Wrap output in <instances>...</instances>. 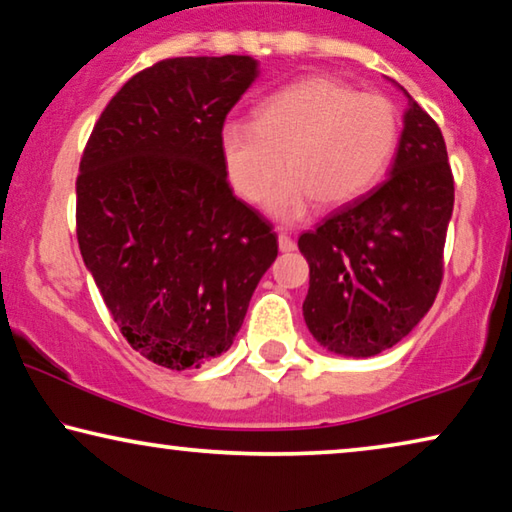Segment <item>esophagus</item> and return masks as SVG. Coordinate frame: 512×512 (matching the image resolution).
<instances>
[{
    "label": "esophagus",
    "instance_id": "obj_1",
    "mask_svg": "<svg viewBox=\"0 0 512 512\" xmlns=\"http://www.w3.org/2000/svg\"><path fill=\"white\" fill-rule=\"evenodd\" d=\"M278 246L282 253H292V250L296 248V241L285 230H278Z\"/></svg>",
    "mask_w": 512,
    "mask_h": 512
}]
</instances>
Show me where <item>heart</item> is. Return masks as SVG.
<instances>
[{
    "mask_svg": "<svg viewBox=\"0 0 512 512\" xmlns=\"http://www.w3.org/2000/svg\"><path fill=\"white\" fill-rule=\"evenodd\" d=\"M398 140V117L384 96L312 75L276 91L257 121L223 126V158L234 188L250 202L269 195L273 218L294 223L315 207H342L375 186Z\"/></svg>",
    "mask_w": 512,
    "mask_h": 512,
    "instance_id": "heart-1",
    "label": "heart"
}]
</instances>
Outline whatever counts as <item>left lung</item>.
Wrapping results in <instances>:
<instances>
[{"label":"left lung","mask_w":512,"mask_h":512,"mask_svg":"<svg viewBox=\"0 0 512 512\" xmlns=\"http://www.w3.org/2000/svg\"><path fill=\"white\" fill-rule=\"evenodd\" d=\"M402 94L409 108L388 179L299 239L310 264L305 324L319 345L349 358L398 345L432 308L444 276L455 200L446 142Z\"/></svg>","instance_id":"8db88e82"}]
</instances>
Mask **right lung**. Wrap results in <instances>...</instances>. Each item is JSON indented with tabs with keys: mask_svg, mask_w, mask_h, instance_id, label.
Returning <instances> with one entry per match:
<instances>
[{
	"mask_svg": "<svg viewBox=\"0 0 512 512\" xmlns=\"http://www.w3.org/2000/svg\"><path fill=\"white\" fill-rule=\"evenodd\" d=\"M257 75L246 55L158 61L114 94L80 160L82 259L124 338L163 368L227 352L278 257L271 225L232 193L220 142Z\"/></svg>",
	"mask_w": 512,
	"mask_h": 512,
	"instance_id": "right-lung-1",
	"label": "right lung"
}]
</instances>
